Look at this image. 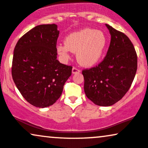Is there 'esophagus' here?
I'll use <instances>...</instances> for the list:
<instances>
[{"instance_id": "obj_1", "label": "esophagus", "mask_w": 148, "mask_h": 148, "mask_svg": "<svg viewBox=\"0 0 148 148\" xmlns=\"http://www.w3.org/2000/svg\"><path fill=\"white\" fill-rule=\"evenodd\" d=\"M80 72V70H79V69H77V68L76 67H73L72 69V73L73 74H75V73H78Z\"/></svg>"}]
</instances>
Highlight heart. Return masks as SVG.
Returning a JSON list of instances; mask_svg holds the SVG:
<instances>
[{
	"label": "heart",
	"mask_w": 148,
	"mask_h": 148,
	"mask_svg": "<svg viewBox=\"0 0 148 148\" xmlns=\"http://www.w3.org/2000/svg\"><path fill=\"white\" fill-rule=\"evenodd\" d=\"M65 45L59 44L57 51L64 60L70 58V51L77 53L79 64L89 67L96 64L103 55L107 39L102 31L84 28L71 33L65 38Z\"/></svg>",
	"instance_id": "1"
}]
</instances>
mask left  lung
Here are the masks:
<instances>
[{"label": "left lung", "mask_w": 148, "mask_h": 148, "mask_svg": "<svg viewBox=\"0 0 148 148\" xmlns=\"http://www.w3.org/2000/svg\"><path fill=\"white\" fill-rule=\"evenodd\" d=\"M111 34L107 55L101 62L84 69V92L99 106H111L130 89L137 70V55L133 43L124 33L106 24Z\"/></svg>", "instance_id": "1"}]
</instances>
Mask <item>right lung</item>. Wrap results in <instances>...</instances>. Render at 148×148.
Returning <instances> with one entry per match:
<instances>
[{
	"mask_svg": "<svg viewBox=\"0 0 148 148\" xmlns=\"http://www.w3.org/2000/svg\"><path fill=\"white\" fill-rule=\"evenodd\" d=\"M59 34L55 24L39 25L26 32L16 44L12 78L22 96L34 107L53 105L71 75L73 67L57 60Z\"/></svg>",
	"mask_w": 148,
	"mask_h": 148,
	"instance_id": "1",
	"label": "right lung"
}]
</instances>
